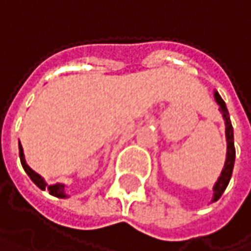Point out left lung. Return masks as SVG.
<instances>
[{
    "label": "left lung",
    "mask_w": 251,
    "mask_h": 251,
    "mask_svg": "<svg viewBox=\"0 0 251 251\" xmlns=\"http://www.w3.org/2000/svg\"><path fill=\"white\" fill-rule=\"evenodd\" d=\"M214 97L215 101L220 106V112L223 115L224 124H226V163H224V169L221 172V175L218 177V180L215 181L212 190H214V198L212 202H217L221 195L224 193V190L226 189L229 178L232 176V169H234V161H235V148H234V130H232V125L229 121V115H228V109L226 106V101L221 99V96L218 94V91H214Z\"/></svg>",
    "instance_id": "1"
}]
</instances>
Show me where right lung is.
I'll list each match as a JSON object with an SVG mask.
<instances>
[{
    "mask_svg": "<svg viewBox=\"0 0 251 251\" xmlns=\"http://www.w3.org/2000/svg\"><path fill=\"white\" fill-rule=\"evenodd\" d=\"M19 154H20V161H22V166L25 169V172L27 173V176L31 178V181L42 190H49V193L55 198H61V199H65V198H70L68 193H67V186L64 183H56V184H48L46 180L42 177L40 175H37L33 169H30V166L25 163V151H23V147L22 144L19 142Z\"/></svg>",
    "mask_w": 251,
    "mask_h": 251,
    "instance_id": "obj_1",
    "label": "right lung"
}]
</instances>
